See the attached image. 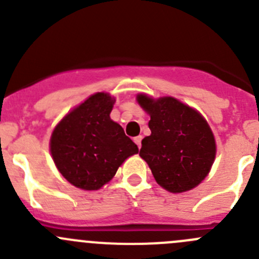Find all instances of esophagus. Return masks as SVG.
Instances as JSON below:
<instances>
[{"label": "esophagus", "instance_id": "obj_1", "mask_svg": "<svg viewBox=\"0 0 259 259\" xmlns=\"http://www.w3.org/2000/svg\"><path fill=\"white\" fill-rule=\"evenodd\" d=\"M142 139H143V137L142 135H139V137H135L134 138V142H135V144L138 145V148H142Z\"/></svg>", "mask_w": 259, "mask_h": 259}]
</instances>
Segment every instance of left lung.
Wrapping results in <instances>:
<instances>
[{
    "label": "left lung",
    "instance_id": "left-lung-1",
    "mask_svg": "<svg viewBox=\"0 0 259 259\" xmlns=\"http://www.w3.org/2000/svg\"><path fill=\"white\" fill-rule=\"evenodd\" d=\"M138 103L150 115L151 130L142 140L139 155L156 183L173 193L197 187L215 158V140L204 117L169 96L154 100L142 94Z\"/></svg>",
    "mask_w": 259,
    "mask_h": 259
}]
</instances>
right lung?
Segmentation results:
<instances>
[{
  "instance_id": "right-lung-1",
  "label": "right lung",
  "mask_w": 259,
  "mask_h": 259,
  "mask_svg": "<svg viewBox=\"0 0 259 259\" xmlns=\"http://www.w3.org/2000/svg\"><path fill=\"white\" fill-rule=\"evenodd\" d=\"M114 99L91 95L55 127L50 149L60 173L85 190L109 182L122 161L139 151L124 129L110 119Z\"/></svg>"
}]
</instances>
